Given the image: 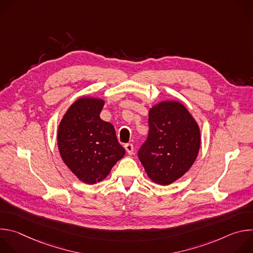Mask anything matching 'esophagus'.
<instances>
[{
	"label": "esophagus",
	"mask_w": 253,
	"mask_h": 253,
	"mask_svg": "<svg viewBox=\"0 0 253 253\" xmlns=\"http://www.w3.org/2000/svg\"><path fill=\"white\" fill-rule=\"evenodd\" d=\"M125 149H126V151H127V153L128 154H133V151H134V147H133V144H131V143H127V144H125Z\"/></svg>",
	"instance_id": "34e87169"
}]
</instances>
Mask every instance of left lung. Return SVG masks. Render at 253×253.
Returning <instances> with one entry per match:
<instances>
[{
	"mask_svg": "<svg viewBox=\"0 0 253 253\" xmlns=\"http://www.w3.org/2000/svg\"><path fill=\"white\" fill-rule=\"evenodd\" d=\"M149 133L138 151L148 177L169 185L193 165L200 148V129L185 106L162 101L149 110Z\"/></svg>",
	"mask_w": 253,
	"mask_h": 253,
	"instance_id": "1",
	"label": "left lung"
}]
</instances>
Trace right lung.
<instances>
[{"instance_id": "obj_1", "label": "right lung", "mask_w": 253, "mask_h": 253, "mask_svg": "<svg viewBox=\"0 0 253 253\" xmlns=\"http://www.w3.org/2000/svg\"><path fill=\"white\" fill-rule=\"evenodd\" d=\"M104 100L82 97L63 116L57 134L64 163L86 184L102 181L125 155L114 126L100 118Z\"/></svg>"}]
</instances>
